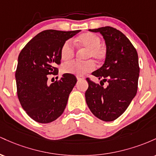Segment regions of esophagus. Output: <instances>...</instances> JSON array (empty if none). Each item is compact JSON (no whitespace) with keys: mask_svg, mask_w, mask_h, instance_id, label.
I'll use <instances>...</instances> for the list:
<instances>
[{"mask_svg":"<svg viewBox=\"0 0 156 156\" xmlns=\"http://www.w3.org/2000/svg\"><path fill=\"white\" fill-rule=\"evenodd\" d=\"M76 78H77V79H78V80L84 79V77L83 76H77Z\"/></svg>","mask_w":156,"mask_h":156,"instance_id":"esophagus-1","label":"esophagus"}]
</instances>
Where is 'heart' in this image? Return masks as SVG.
<instances>
[{"mask_svg":"<svg viewBox=\"0 0 156 156\" xmlns=\"http://www.w3.org/2000/svg\"><path fill=\"white\" fill-rule=\"evenodd\" d=\"M101 40L99 37L92 33L80 35L76 40V44L80 48L87 49L84 55L85 58H94L97 62H101L105 56V51L101 47ZM75 55V48L70 40L66 41L61 49V57L63 60H69ZM95 65L92 60L83 62L71 61L62 66V71L65 74L83 76L86 73L94 70Z\"/></svg>","mask_w":156,"mask_h":156,"instance_id":"heart-1","label":"heart"}]
</instances>
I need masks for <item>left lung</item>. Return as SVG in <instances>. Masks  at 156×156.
Listing matches in <instances>:
<instances>
[{"label": "left lung", "instance_id": "obj_1", "mask_svg": "<svg viewBox=\"0 0 156 156\" xmlns=\"http://www.w3.org/2000/svg\"><path fill=\"white\" fill-rule=\"evenodd\" d=\"M89 31L101 33L106 47L104 64L92 74L101 79V82L107 81L108 85L104 88L87 78L86 101L98 119L114 121L125 112L136 94L139 77L138 53L126 36L116 28L105 26Z\"/></svg>", "mask_w": 156, "mask_h": 156}]
</instances>
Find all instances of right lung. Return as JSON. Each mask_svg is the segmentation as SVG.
Returning <instances> with one entry per match:
<instances>
[{"mask_svg":"<svg viewBox=\"0 0 156 156\" xmlns=\"http://www.w3.org/2000/svg\"><path fill=\"white\" fill-rule=\"evenodd\" d=\"M80 30H46L35 36L18 56L15 73L17 97L26 114L39 123H49L63 114L76 85L74 75L64 74L58 81L48 83V75H56L61 49Z\"/></svg>","mask_w":156,"mask_h":156,"instance_id":"add662e5","label":"right lung"}]
</instances>
